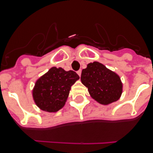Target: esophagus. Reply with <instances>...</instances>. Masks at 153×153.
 <instances>
[{"label":"esophagus","instance_id":"34e87169","mask_svg":"<svg viewBox=\"0 0 153 153\" xmlns=\"http://www.w3.org/2000/svg\"><path fill=\"white\" fill-rule=\"evenodd\" d=\"M81 72H82V70H78L77 72H76V73H77V74H78V75L79 76H81Z\"/></svg>","mask_w":153,"mask_h":153}]
</instances>
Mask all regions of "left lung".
Listing matches in <instances>:
<instances>
[{
    "label": "left lung",
    "instance_id": "1",
    "mask_svg": "<svg viewBox=\"0 0 153 153\" xmlns=\"http://www.w3.org/2000/svg\"><path fill=\"white\" fill-rule=\"evenodd\" d=\"M81 82L90 97L102 105H109L120 98L123 83L120 76L97 61L87 64L82 70Z\"/></svg>",
    "mask_w": 153,
    "mask_h": 153
}]
</instances>
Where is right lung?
Returning a JSON list of instances; mask_svg holds the SVG:
<instances>
[{
	"instance_id": "right-lung-1",
	"label": "right lung",
	"mask_w": 153,
	"mask_h": 153,
	"mask_svg": "<svg viewBox=\"0 0 153 153\" xmlns=\"http://www.w3.org/2000/svg\"><path fill=\"white\" fill-rule=\"evenodd\" d=\"M79 79L73 70L51 67L36 81L32 90L33 101L43 111L56 113L64 106L71 86Z\"/></svg>"
}]
</instances>
